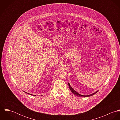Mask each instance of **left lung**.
<instances>
[{"label": "left lung", "mask_w": 120, "mask_h": 120, "mask_svg": "<svg viewBox=\"0 0 120 120\" xmlns=\"http://www.w3.org/2000/svg\"><path fill=\"white\" fill-rule=\"evenodd\" d=\"M68 86L69 87V88H70V90H71V91L75 95L77 96H78V97H88L91 96H92V95L95 94H96V93H97V92H98V90L96 91V92H95L94 93H92V94H90V95H81L79 93L77 92L75 90H74L71 87V86H70L69 83H68Z\"/></svg>", "instance_id": "obj_1"}]
</instances>
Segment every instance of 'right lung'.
<instances>
[{
  "mask_svg": "<svg viewBox=\"0 0 120 120\" xmlns=\"http://www.w3.org/2000/svg\"><path fill=\"white\" fill-rule=\"evenodd\" d=\"M25 93H27V94H30V95H33V96H35L36 95H32V94H30V93H27V92H25V91H23Z\"/></svg>",
  "mask_w": 120,
  "mask_h": 120,
  "instance_id": "right-lung-1",
  "label": "right lung"
}]
</instances>
